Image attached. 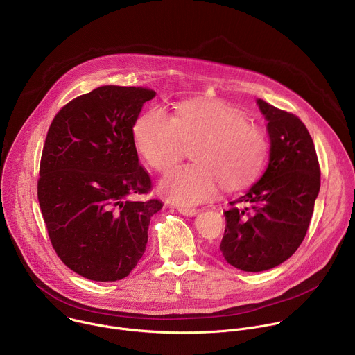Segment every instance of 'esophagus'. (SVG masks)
Returning a JSON list of instances; mask_svg holds the SVG:
<instances>
[{
	"label": "esophagus",
	"instance_id": "34e87169",
	"mask_svg": "<svg viewBox=\"0 0 355 355\" xmlns=\"http://www.w3.org/2000/svg\"><path fill=\"white\" fill-rule=\"evenodd\" d=\"M178 211L182 216H186V217H194L198 212L197 208H190V207H178Z\"/></svg>",
	"mask_w": 355,
	"mask_h": 355
}]
</instances>
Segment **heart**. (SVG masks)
<instances>
[{
  "mask_svg": "<svg viewBox=\"0 0 355 355\" xmlns=\"http://www.w3.org/2000/svg\"><path fill=\"white\" fill-rule=\"evenodd\" d=\"M132 138L139 155L161 173L193 146L194 164L175 169L161 183L165 197L184 205L209 200L220 184L228 191L246 187L267 157L263 130L223 101L182 102L175 117L161 106L153 107L137 119Z\"/></svg>",
  "mask_w": 355,
  "mask_h": 355,
  "instance_id": "b5f03b06",
  "label": "heart"
}]
</instances>
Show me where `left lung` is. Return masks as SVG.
Returning a JSON list of instances; mask_svg holds the SVG:
<instances>
[{"mask_svg": "<svg viewBox=\"0 0 355 355\" xmlns=\"http://www.w3.org/2000/svg\"><path fill=\"white\" fill-rule=\"evenodd\" d=\"M270 137L266 172L224 212L220 245L225 260L242 271H264L290 259L302 243L320 189V166L301 119L261 99Z\"/></svg>", "mask_w": 355, "mask_h": 355, "instance_id": "1", "label": "left lung"}]
</instances>
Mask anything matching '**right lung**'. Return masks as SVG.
<instances>
[{
    "label": "right lung",
    "instance_id": "1",
    "mask_svg": "<svg viewBox=\"0 0 355 355\" xmlns=\"http://www.w3.org/2000/svg\"><path fill=\"white\" fill-rule=\"evenodd\" d=\"M154 96L144 87H99L62 106L47 131L37 180L42 216L57 256L88 279L127 277L164 205L131 200L153 187L132 127Z\"/></svg>",
    "mask_w": 355,
    "mask_h": 355
}]
</instances>
